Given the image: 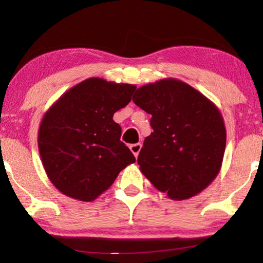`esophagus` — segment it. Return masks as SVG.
<instances>
[{"label": "esophagus", "instance_id": "34e87169", "mask_svg": "<svg viewBox=\"0 0 263 263\" xmlns=\"http://www.w3.org/2000/svg\"><path fill=\"white\" fill-rule=\"evenodd\" d=\"M141 147H142L141 143H135V144H131V146H129V149H131V152L134 153V156L136 157V158L138 157V153H140Z\"/></svg>", "mask_w": 263, "mask_h": 263}]
</instances>
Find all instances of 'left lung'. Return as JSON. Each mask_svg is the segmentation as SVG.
Listing matches in <instances>:
<instances>
[{
	"instance_id": "8db88e82",
	"label": "left lung",
	"mask_w": 263,
	"mask_h": 263,
	"mask_svg": "<svg viewBox=\"0 0 263 263\" xmlns=\"http://www.w3.org/2000/svg\"><path fill=\"white\" fill-rule=\"evenodd\" d=\"M132 100L152 115L153 132L137 158L142 174L173 200L203 192L225 153V123L216 105L173 78L138 87Z\"/></svg>"
}]
</instances>
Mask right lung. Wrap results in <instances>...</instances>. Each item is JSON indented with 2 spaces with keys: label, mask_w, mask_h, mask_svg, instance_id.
Listing matches in <instances>:
<instances>
[{
  "label": "right lung",
  "mask_w": 263,
  "mask_h": 263,
  "mask_svg": "<svg viewBox=\"0 0 263 263\" xmlns=\"http://www.w3.org/2000/svg\"><path fill=\"white\" fill-rule=\"evenodd\" d=\"M135 90L131 84L90 78L65 91L44 114L39 155L49 180L66 197L95 200L136 162L112 120Z\"/></svg>",
  "instance_id": "obj_1"
}]
</instances>
